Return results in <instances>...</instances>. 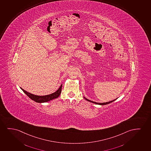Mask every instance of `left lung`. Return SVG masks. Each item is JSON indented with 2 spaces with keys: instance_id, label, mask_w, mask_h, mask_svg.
<instances>
[{
  "instance_id": "obj_1",
  "label": "left lung",
  "mask_w": 151,
  "mask_h": 151,
  "mask_svg": "<svg viewBox=\"0 0 151 151\" xmlns=\"http://www.w3.org/2000/svg\"><path fill=\"white\" fill-rule=\"evenodd\" d=\"M84 99H86V100H87V101H88L89 102H92V103H93V104H99V105H106V104H110V103H111V102H113L114 101H115V100H116L117 98H116L115 99H114V100H112V101H109V102H103V103H98V102H94V101H91V100H89V99H88L87 98H85L84 97Z\"/></svg>"
}]
</instances>
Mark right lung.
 I'll return each mask as SVG.
<instances>
[{"label":"right lung","instance_id":"obj_1","mask_svg":"<svg viewBox=\"0 0 151 151\" xmlns=\"http://www.w3.org/2000/svg\"><path fill=\"white\" fill-rule=\"evenodd\" d=\"M62 86L63 84H61L59 88H58L56 91L54 92L53 93L47 95H44V96H38L36 95L31 94L29 92H27L26 91L24 90L23 88L20 87V88L23 91V92L27 95L29 98H31L32 100H33L35 102L38 103H43V102H48L50 100H53L54 99L57 98L59 97V95H60L61 92V88H62Z\"/></svg>","mask_w":151,"mask_h":151}]
</instances>
